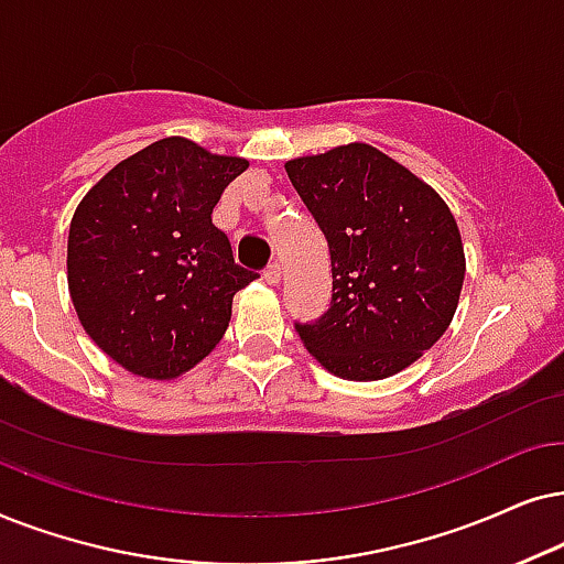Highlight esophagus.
<instances>
[{
	"mask_svg": "<svg viewBox=\"0 0 564 564\" xmlns=\"http://www.w3.org/2000/svg\"><path fill=\"white\" fill-rule=\"evenodd\" d=\"M262 278H265V283H270V286H278V283H281V265H278V262L268 265L265 273H262Z\"/></svg>",
	"mask_w": 564,
	"mask_h": 564,
	"instance_id": "1",
	"label": "esophagus"
}]
</instances>
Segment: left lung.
Here are the masks:
<instances>
[{"label":"left lung","instance_id":"8db88e82","mask_svg":"<svg viewBox=\"0 0 564 564\" xmlns=\"http://www.w3.org/2000/svg\"><path fill=\"white\" fill-rule=\"evenodd\" d=\"M286 172L333 260L329 310L296 325L299 337L335 377H394L441 340L459 306L467 260L452 208L360 141L296 156Z\"/></svg>","mask_w":564,"mask_h":564}]
</instances>
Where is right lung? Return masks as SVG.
I'll return each instance as SVG.
<instances>
[{
	"mask_svg": "<svg viewBox=\"0 0 564 564\" xmlns=\"http://www.w3.org/2000/svg\"><path fill=\"white\" fill-rule=\"evenodd\" d=\"M247 167L242 156L167 137L118 162L79 200L66 247L72 304L126 371L177 379L227 333L231 299L258 273L237 265L212 214Z\"/></svg>",
	"mask_w": 564,
	"mask_h": 564,
	"instance_id": "right-lung-1",
	"label": "right lung"
}]
</instances>
